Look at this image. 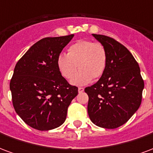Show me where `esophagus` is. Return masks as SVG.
Instances as JSON below:
<instances>
[{
    "mask_svg": "<svg viewBox=\"0 0 153 153\" xmlns=\"http://www.w3.org/2000/svg\"><path fill=\"white\" fill-rule=\"evenodd\" d=\"M79 93H83V90H84V88H82V87H79Z\"/></svg>",
    "mask_w": 153,
    "mask_h": 153,
    "instance_id": "obj_1",
    "label": "esophagus"
}]
</instances>
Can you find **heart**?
Masks as SVG:
<instances>
[{
	"label": "heart",
	"mask_w": 153,
	"mask_h": 153,
	"mask_svg": "<svg viewBox=\"0 0 153 153\" xmlns=\"http://www.w3.org/2000/svg\"><path fill=\"white\" fill-rule=\"evenodd\" d=\"M108 54L106 47L100 42L90 40H79L68 48V53L60 54L56 60L60 74L66 79H71L74 85H85L93 79L102 75L107 65Z\"/></svg>",
	"instance_id": "heart-1"
}]
</instances>
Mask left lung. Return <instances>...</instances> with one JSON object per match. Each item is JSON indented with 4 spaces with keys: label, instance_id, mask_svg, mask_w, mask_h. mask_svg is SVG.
<instances>
[{
    "label": "left lung",
    "instance_id": "obj_1",
    "mask_svg": "<svg viewBox=\"0 0 153 153\" xmlns=\"http://www.w3.org/2000/svg\"><path fill=\"white\" fill-rule=\"evenodd\" d=\"M93 36L105 46L108 60L100 79L84 89L88 96V113L94 125L118 128L139 108L144 82L138 62L125 46L105 35Z\"/></svg>",
    "mask_w": 153,
    "mask_h": 153
}]
</instances>
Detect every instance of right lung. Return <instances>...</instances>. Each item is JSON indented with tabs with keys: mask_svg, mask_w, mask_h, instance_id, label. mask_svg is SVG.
Masks as SVG:
<instances>
[{
	"mask_svg": "<svg viewBox=\"0 0 153 153\" xmlns=\"http://www.w3.org/2000/svg\"><path fill=\"white\" fill-rule=\"evenodd\" d=\"M74 34L45 38L19 60L10 83L16 113L32 128L50 130L63 124L78 88L60 74L56 60Z\"/></svg>",
	"mask_w": 153,
	"mask_h": 153,
	"instance_id": "add662e5",
	"label": "right lung"
}]
</instances>
